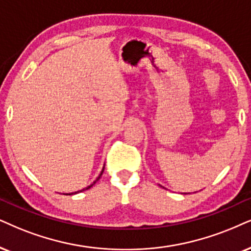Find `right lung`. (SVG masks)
<instances>
[{"label": "right lung", "mask_w": 251, "mask_h": 251, "mask_svg": "<svg viewBox=\"0 0 251 251\" xmlns=\"http://www.w3.org/2000/svg\"><path fill=\"white\" fill-rule=\"evenodd\" d=\"M103 171H104V167H103V170H102V173H100V176H98L97 177V179L96 180H95V182L93 183V184H90V185H89V186H87V188H85V189H82V190H80V191H77V192H75V193H78V192H82V191H84V190H88V189H90L91 188V186H93L94 185V184L95 183H96L97 182V180L98 179H100V176H102V174H103ZM67 195H73V193H67Z\"/></svg>", "instance_id": "add662e5"}]
</instances>
